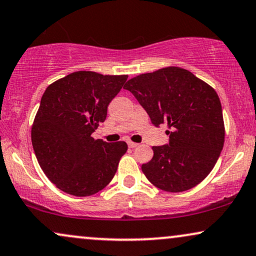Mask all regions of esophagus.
I'll return each mask as SVG.
<instances>
[{
	"label": "esophagus",
	"instance_id": "34e87169",
	"mask_svg": "<svg viewBox=\"0 0 256 256\" xmlns=\"http://www.w3.org/2000/svg\"><path fill=\"white\" fill-rule=\"evenodd\" d=\"M128 146L130 148H136V146H138V144L134 143V142H128Z\"/></svg>",
	"mask_w": 256,
	"mask_h": 256
}]
</instances>
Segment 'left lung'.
<instances>
[{
  "label": "left lung",
  "instance_id": "obj_1",
  "mask_svg": "<svg viewBox=\"0 0 256 256\" xmlns=\"http://www.w3.org/2000/svg\"><path fill=\"white\" fill-rule=\"evenodd\" d=\"M124 89L134 95L154 125L168 126V146H152V158L142 164L148 180L170 193L202 182L216 164L226 138L216 90L178 66L140 74Z\"/></svg>",
  "mask_w": 256,
  "mask_h": 256
}]
</instances>
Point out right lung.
Returning <instances> with one entry per match:
<instances>
[{"mask_svg":"<svg viewBox=\"0 0 256 256\" xmlns=\"http://www.w3.org/2000/svg\"><path fill=\"white\" fill-rule=\"evenodd\" d=\"M128 75L75 72L46 88L32 125V144L46 176L75 196L104 190L114 176L125 142L107 143L92 134Z\"/></svg>","mask_w":256,"mask_h":256,"instance_id":"right-lung-1","label":"right lung"}]
</instances>
